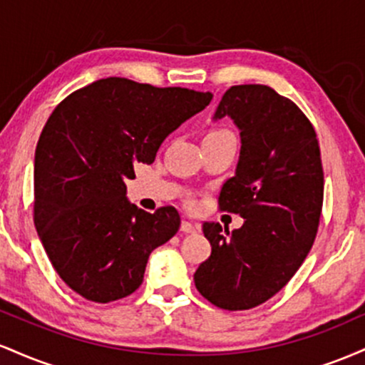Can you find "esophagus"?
<instances>
[{
	"mask_svg": "<svg viewBox=\"0 0 365 365\" xmlns=\"http://www.w3.org/2000/svg\"><path fill=\"white\" fill-rule=\"evenodd\" d=\"M180 230H182L183 233H195L197 226L194 223H190V221H182V226H180Z\"/></svg>",
	"mask_w": 365,
	"mask_h": 365,
	"instance_id": "1",
	"label": "esophagus"
}]
</instances>
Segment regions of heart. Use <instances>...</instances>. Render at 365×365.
I'll use <instances>...</instances> for the list:
<instances>
[{
	"label": "heart",
	"instance_id": "b5f03b06",
	"mask_svg": "<svg viewBox=\"0 0 365 365\" xmlns=\"http://www.w3.org/2000/svg\"><path fill=\"white\" fill-rule=\"evenodd\" d=\"M225 139H233V133L226 128H211L207 130V133L204 135V144H211V142L225 140Z\"/></svg>",
	"mask_w": 365,
	"mask_h": 365
}]
</instances>
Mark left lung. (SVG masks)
<instances>
[{
	"label": "left lung",
	"instance_id": "8db88e82",
	"mask_svg": "<svg viewBox=\"0 0 365 365\" xmlns=\"http://www.w3.org/2000/svg\"><path fill=\"white\" fill-rule=\"evenodd\" d=\"M240 130L235 177L221 187V211L244 217L228 232L202 225L211 255L197 267L195 288L225 311H247L276 295L302 266L319 226L324 173L319 140L295 103L267 86L225 92L215 118Z\"/></svg>",
	"mask_w": 365,
	"mask_h": 365
}]
</instances>
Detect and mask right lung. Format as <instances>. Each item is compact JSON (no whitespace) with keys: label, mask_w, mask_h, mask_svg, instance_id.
Listing matches in <instances>:
<instances>
[{"label":"right lung","mask_w":365,"mask_h":365,"mask_svg":"<svg viewBox=\"0 0 365 365\" xmlns=\"http://www.w3.org/2000/svg\"><path fill=\"white\" fill-rule=\"evenodd\" d=\"M211 92L108 77L54 108L36 148L34 225L58 276L108 304L144 282L150 252L180 228L173 206L145 212L127 200L137 163L211 103Z\"/></svg>","instance_id":"1"}]
</instances>
